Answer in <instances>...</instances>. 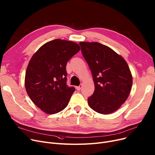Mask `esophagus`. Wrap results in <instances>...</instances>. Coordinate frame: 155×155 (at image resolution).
<instances>
[{
    "label": "esophagus",
    "instance_id": "obj_1",
    "mask_svg": "<svg viewBox=\"0 0 155 155\" xmlns=\"http://www.w3.org/2000/svg\"><path fill=\"white\" fill-rule=\"evenodd\" d=\"M82 84H80L79 86H77V87H76V88H77V91H80L81 88H82Z\"/></svg>",
    "mask_w": 155,
    "mask_h": 155
}]
</instances>
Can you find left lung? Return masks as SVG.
<instances>
[{
    "instance_id": "1",
    "label": "left lung",
    "mask_w": 155,
    "mask_h": 155,
    "mask_svg": "<svg viewBox=\"0 0 155 155\" xmlns=\"http://www.w3.org/2000/svg\"><path fill=\"white\" fill-rule=\"evenodd\" d=\"M81 51L93 77L95 91L89 106L102 114L117 110L126 101L133 84L128 64L109 47L97 42H80Z\"/></svg>"
}]
</instances>
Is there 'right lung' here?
Wrapping results in <instances>:
<instances>
[{
	"mask_svg": "<svg viewBox=\"0 0 155 155\" xmlns=\"http://www.w3.org/2000/svg\"><path fill=\"white\" fill-rule=\"evenodd\" d=\"M80 50L74 42L56 39L43 45L32 56L26 72V90L45 113L56 114L68 104L75 88L67 85L66 66Z\"/></svg>",
	"mask_w": 155,
	"mask_h": 155,
	"instance_id": "right-lung-1",
	"label": "right lung"
}]
</instances>
